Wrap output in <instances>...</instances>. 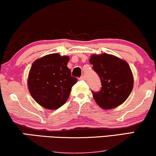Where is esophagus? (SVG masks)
Listing matches in <instances>:
<instances>
[{
	"label": "esophagus",
	"mask_w": 156,
	"mask_h": 156,
	"mask_svg": "<svg viewBox=\"0 0 156 156\" xmlns=\"http://www.w3.org/2000/svg\"><path fill=\"white\" fill-rule=\"evenodd\" d=\"M80 80H85L86 79V77H85L84 75H82L81 76H80V78H79Z\"/></svg>",
	"instance_id": "esophagus-1"
}]
</instances>
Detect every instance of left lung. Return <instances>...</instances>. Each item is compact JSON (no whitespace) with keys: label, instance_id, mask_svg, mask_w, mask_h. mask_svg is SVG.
I'll use <instances>...</instances> for the list:
<instances>
[{"label":"left lung","instance_id":"8db88e82","mask_svg":"<svg viewBox=\"0 0 156 156\" xmlns=\"http://www.w3.org/2000/svg\"><path fill=\"white\" fill-rule=\"evenodd\" d=\"M89 62L101 83V90H92L98 105L110 109L126 101L133 88V74L127 62L106 53L92 55Z\"/></svg>","mask_w":156,"mask_h":156}]
</instances>
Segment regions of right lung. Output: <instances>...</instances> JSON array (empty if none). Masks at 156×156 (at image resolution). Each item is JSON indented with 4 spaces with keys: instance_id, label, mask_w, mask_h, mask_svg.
Listing matches in <instances>:
<instances>
[{
    "instance_id": "1",
    "label": "right lung",
    "mask_w": 156,
    "mask_h": 156,
    "mask_svg": "<svg viewBox=\"0 0 156 156\" xmlns=\"http://www.w3.org/2000/svg\"><path fill=\"white\" fill-rule=\"evenodd\" d=\"M69 58L58 53L34 61L31 67L28 87L33 98L45 109H56L66 103L77 78L67 67Z\"/></svg>"
}]
</instances>
